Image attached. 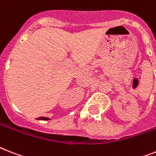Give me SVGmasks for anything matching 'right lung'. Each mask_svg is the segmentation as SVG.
Masks as SVG:
<instances>
[{
	"instance_id": "obj_1",
	"label": "right lung",
	"mask_w": 156,
	"mask_h": 156,
	"mask_svg": "<svg viewBox=\"0 0 156 156\" xmlns=\"http://www.w3.org/2000/svg\"><path fill=\"white\" fill-rule=\"evenodd\" d=\"M37 120H43V121H48V120H50V119L48 118V117H43V116H41V117H39V118H37Z\"/></svg>"
}]
</instances>
